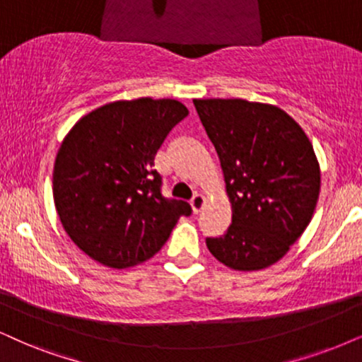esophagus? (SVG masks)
Returning a JSON list of instances; mask_svg holds the SVG:
<instances>
[{
	"label": "esophagus",
	"mask_w": 362,
	"mask_h": 362,
	"mask_svg": "<svg viewBox=\"0 0 362 362\" xmlns=\"http://www.w3.org/2000/svg\"><path fill=\"white\" fill-rule=\"evenodd\" d=\"M204 204H205V197L204 195L195 194L194 197H192L190 205H192V210H194V214H199L200 210L204 209Z\"/></svg>",
	"instance_id": "esophagus-1"
}]
</instances>
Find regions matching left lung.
Segmentation results:
<instances>
[{
	"mask_svg": "<svg viewBox=\"0 0 362 362\" xmlns=\"http://www.w3.org/2000/svg\"><path fill=\"white\" fill-rule=\"evenodd\" d=\"M221 158L232 223L207 237L210 254L235 271L276 264L303 235L321 190L313 144L274 105L240 98L194 100Z\"/></svg>",
	"mask_w": 362,
	"mask_h": 362,
	"instance_id": "left-lung-1",
	"label": "left lung"
}]
</instances>
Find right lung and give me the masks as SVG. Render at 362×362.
<instances>
[{
    "label": "right lung",
    "mask_w": 362,
    "mask_h": 362,
    "mask_svg": "<svg viewBox=\"0 0 362 362\" xmlns=\"http://www.w3.org/2000/svg\"><path fill=\"white\" fill-rule=\"evenodd\" d=\"M189 115L177 100L103 105L75 123L57 153L53 199L70 239L108 267L153 257L192 207L162 195L153 160L170 130Z\"/></svg>",
    "instance_id": "1"
}]
</instances>
